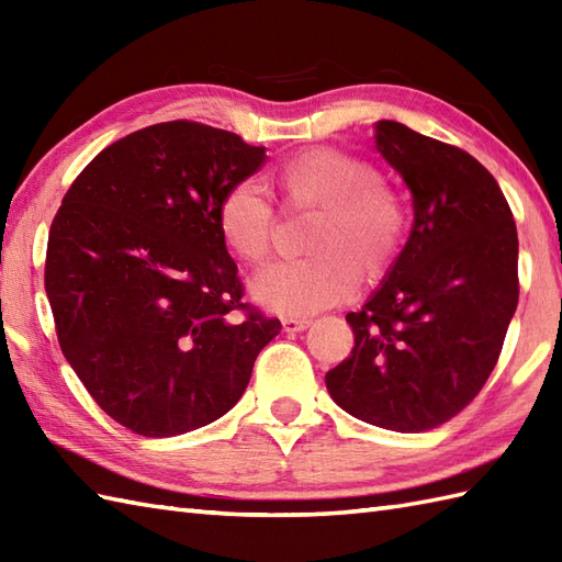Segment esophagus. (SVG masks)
<instances>
[{
    "mask_svg": "<svg viewBox=\"0 0 562 562\" xmlns=\"http://www.w3.org/2000/svg\"><path fill=\"white\" fill-rule=\"evenodd\" d=\"M308 324H312L308 318H282L284 333H302L308 328Z\"/></svg>",
    "mask_w": 562,
    "mask_h": 562,
    "instance_id": "obj_1",
    "label": "esophagus"
}]
</instances>
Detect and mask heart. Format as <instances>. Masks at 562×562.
Segmentation results:
<instances>
[{"mask_svg":"<svg viewBox=\"0 0 562 562\" xmlns=\"http://www.w3.org/2000/svg\"><path fill=\"white\" fill-rule=\"evenodd\" d=\"M282 202L290 210L318 212L306 236L304 260L274 262L250 282L254 300L282 316H312L376 282L393 268L408 238L411 212L398 188L379 178L369 161L348 151L318 147L282 166ZM217 226L234 254L260 266L272 250L274 210L250 181L226 190Z\"/></svg>","mask_w":562,"mask_h":562,"instance_id":"1","label":"heart"}]
</instances>
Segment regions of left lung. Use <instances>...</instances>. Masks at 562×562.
I'll return each instance as SVG.
<instances>
[{
  "mask_svg": "<svg viewBox=\"0 0 562 562\" xmlns=\"http://www.w3.org/2000/svg\"><path fill=\"white\" fill-rule=\"evenodd\" d=\"M376 149L413 195V232L352 326L350 357L326 386L345 413L425 432L461 413L497 364L519 302V241L493 173L469 151L396 121Z\"/></svg>",
  "mask_w": 562,
  "mask_h": 562,
  "instance_id": "left-lung-1",
  "label": "left lung"
}]
</instances>
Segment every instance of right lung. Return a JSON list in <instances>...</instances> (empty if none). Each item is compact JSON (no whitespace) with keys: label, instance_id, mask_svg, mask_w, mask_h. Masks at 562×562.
<instances>
[{"label":"right lung","instance_id":"add662e5","mask_svg":"<svg viewBox=\"0 0 562 562\" xmlns=\"http://www.w3.org/2000/svg\"><path fill=\"white\" fill-rule=\"evenodd\" d=\"M266 147L171 121L113 142L59 205L45 292L59 348L91 398L142 437L210 425L244 396L280 321L241 302L217 226Z\"/></svg>","mask_w":562,"mask_h":562}]
</instances>
